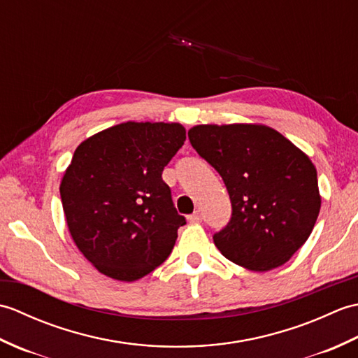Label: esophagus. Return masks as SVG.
Masks as SVG:
<instances>
[{"label":"esophagus","instance_id":"obj_1","mask_svg":"<svg viewBox=\"0 0 358 358\" xmlns=\"http://www.w3.org/2000/svg\"><path fill=\"white\" fill-rule=\"evenodd\" d=\"M187 222H189V223H200V222H201V214H200V210H195L194 214L187 215Z\"/></svg>","mask_w":358,"mask_h":358}]
</instances>
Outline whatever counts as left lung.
<instances>
[{"instance_id":"left-lung-1","label":"left lung","mask_w":358,"mask_h":358,"mask_svg":"<svg viewBox=\"0 0 358 358\" xmlns=\"http://www.w3.org/2000/svg\"><path fill=\"white\" fill-rule=\"evenodd\" d=\"M187 135L229 192L232 218L214 235L220 252L255 272L289 262L309 238L322 208L310 158L266 124H196Z\"/></svg>"}]
</instances>
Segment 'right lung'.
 Listing matches in <instances>:
<instances>
[{"instance_id": "right-lung-1", "label": "right lung", "mask_w": 358, "mask_h": 358, "mask_svg": "<svg viewBox=\"0 0 358 358\" xmlns=\"http://www.w3.org/2000/svg\"><path fill=\"white\" fill-rule=\"evenodd\" d=\"M185 140L180 123L126 121L75 149L59 185L66 224L103 275L140 280L172 252L186 220L162 173Z\"/></svg>"}]
</instances>
